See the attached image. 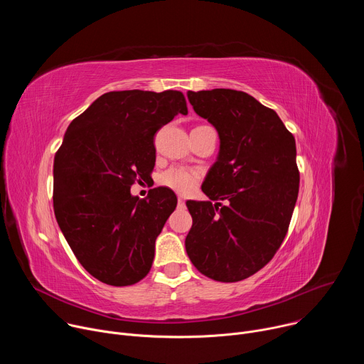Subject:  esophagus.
<instances>
[{
	"label": "esophagus",
	"instance_id": "34e87169",
	"mask_svg": "<svg viewBox=\"0 0 364 364\" xmlns=\"http://www.w3.org/2000/svg\"><path fill=\"white\" fill-rule=\"evenodd\" d=\"M178 205H180V207H186V201H184V198L178 197Z\"/></svg>",
	"mask_w": 364,
	"mask_h": 364
}]
</instances>
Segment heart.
Returning a JSON list of instances; mask_svg holds the SVG:
<instances>
[{
	"label": "heart",
	"instance_id": "1",
	"mask_svg": "<svg viewBox=\"0 0 364 364\" xmlns=\"http://www.w3.org/2000/svg\"><path fill=\"white\" fill-rule=\"evenodd\" d=\"M198 173L191 168L176 167L166 171L161 177V183L180 194H187L194 190L198 183Z\"/></svg>",
	"mask_w": 364,
	"mask_h": 364
}]
</instances>
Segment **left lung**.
<instances>
[{"label": "left lung", "instance_id": "8db88e82", "mask_svg": "<svg viewBox=\"0 0 364 364\" xmlns=\"http://www.w3.org/2000/svg\"><path fill=\"white\" fill-rule=\"evenodd\" d=\"M187 97L220 139L201 190L227 204L187 201L186 250L203 275L237 282L264 268L288 232L299 188L295 139L275 111L245 92L188 90Z\"/></svg>", "mask_w": 364, "mask_h": 364}]
</instances>
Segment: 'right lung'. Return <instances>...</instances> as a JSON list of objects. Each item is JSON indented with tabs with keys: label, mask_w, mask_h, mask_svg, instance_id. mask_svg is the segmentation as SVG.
Returning a JSON list of instances; mask_svg holds the SVG:
<instances>
[{
	"label": "right lung",
	"mask_w": 364,
	"mask_h": 364,
	"mask_svg": "<svg viewBox=\"0 0 364 364\" xmlns=\"http://www.w3.org/2000/svg\"><path fill=\"white\" fill-rule=\"evenodd\" d=\"M177 114L187 115L178 90L103 93L70 122L56 152V220L80 265L103 284L132 285L151 269L177 197L157 187L139 200L131 186L154 168V135Z\"/></svg>",
	"instance_id": "obj_1"
}]
</instances>
